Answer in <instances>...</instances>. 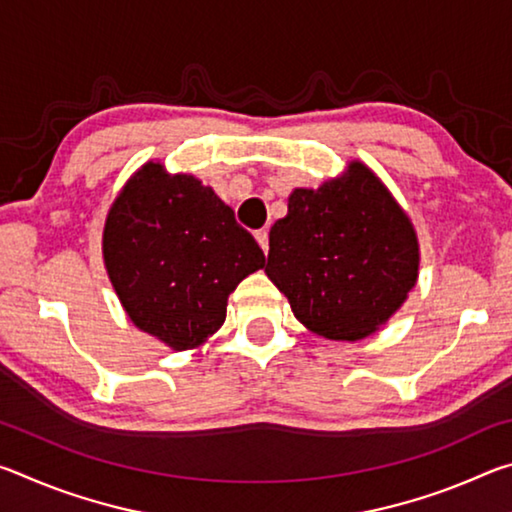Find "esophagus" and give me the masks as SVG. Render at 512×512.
Returning <instances> with one entry per match:
<instances>
[{"label":"esophagus","instance_id":"esophagus-1","mask_svg":"<svg viewBox=\"0 0 512 512\" xmlns=\"http://www.w3.org/2000/svg\"><path fill=\"white\" fill-rule=\"evenodd\" d=\"M255 239H257V244L259 246H262V250H264V253H268V230H257L255 232Z\"/></svg>","mask_w":512,"mask_h":512}]
</instances>
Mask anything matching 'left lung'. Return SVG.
<instances>
[{
	"label": "left lung",
	"instance_id": "8db88e82",
	"mask_svg": "<svg viewBox=\"0 0 512 512\" xmlns=\"http://www.w3.org/2000/svg\"><path fill=\"white\" fill-rule=\"evenodd\" d=\"M418 271L409 214L359 160L318 189H293L287 216L268 235V280L293 316L329 341H361L384 327Z\"/></svg>",
	"mask_w": 512,
	"mask_h": 512
}]
</instances>
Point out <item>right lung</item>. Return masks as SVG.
I'll list each match as a JSON object with an SVG mask.
<instances>
[{"label": "right lung", "instance_id": "add662e5", "mask_svg": "<svg viewBox=\"0 0 512 512\" xmlns=\"http://www.w3.org/2000/svg\"><path fill=\"white\" fill-rule=\"evenodd\" d=\"M103 264L133 325L180 352L219 332L228 296L264 253L212 187L151 160L110 205Z\"/></svg>", "mask_w": 512, "mask_h": 512}]
</instances>
